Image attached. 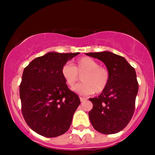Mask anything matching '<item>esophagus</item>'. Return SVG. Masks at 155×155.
<instances>
[{"label": "esophagus", "instance_id": "1", "mask_svg": "<svg viewBox=\"0 0 155 155\" xmlns=\"http://www.w3.org/2000/svg\"><path fill=\"white\" fill-rule=\"evenodd\" d=\"M87 99L85 98V97H80V101H81V102H83V101H86Z\"/></svg>", "mask_w": 155, "mask_h": 155}]
</instances>
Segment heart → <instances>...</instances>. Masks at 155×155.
<instances>
[{"mask_svg": "<svg viewBox=\"0 0 155 155\" xmlns=\"http://www.w3.org/2000/svg\"><path fill=\"white\" fill-rule=\"evenodd\" d=\"M82 83L72 89L82 95H89L96 92L100 93L107 87L109 81V71L106 67L99 65L97 60L90 57L79 58L74 66L69 63L64 64L61 68V75L70 87H73L82 76Z\"/></svg>", "mask_w": 155, "mask_h": 155, "instance_id": "obj_1", "label": "heart"}]
</instances>
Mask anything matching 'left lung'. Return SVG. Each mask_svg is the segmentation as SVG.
I'll use <instances>...</instances> for the list:
<instances>
[{"mask_svg": "<svg viewBox=\"0 0 155 155\" xmlns=\"http://www.w3.org/2000/svg\"><path fill=\"white\" fill-rule=\"evenodd\" d=\"M86 54L104 62L110 74L102 93L89 99L93 105L89 112L90 122L103 134H114L127 125L134 114L138 91L136 71L123 57L110 51Z\"/></svg>", "mask_w": 155, "mask_h": 155, "instance_id": "8db88e82", "label": "left lung"}]
</instances>
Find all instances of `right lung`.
Wrapping results in <instances>:
<instances>
[{
    "instance_id": "add662e5",
    "label": "right lung",
    "mask_w": 155,
    "mask_h": 155,
    "mask_svg": "<svg viewBox=\"0 0 155 155\" xmlns=\"http://www.w3.org/2000/svg\"><path fill=\"white\" fill-rule=\"evenodd\" d=\"M79 54L49 52L32 60L23 71L22 113L27 124L41 136L54 138L70 127L80 99L68 87L61 68Z\"/></svg>"
}]
</instances>
